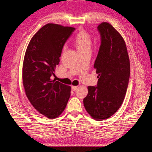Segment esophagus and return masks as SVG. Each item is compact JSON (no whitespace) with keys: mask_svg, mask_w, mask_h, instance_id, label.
Here are the masks:
<instances>
[{"mask_svg":"<svg viewBox=\"0 0 152 152\" xmlns=\"http://www.w3.org/2000/svg\"><path fill=\"white\" fill-rule=\"evenodd\" d=\"M78 87H79L78 86H72V89L73 91H75V90L78 88Z\"/></svg>","mask_w":152,"mask_h":152,"instance_id":"34e87169","label":"esophagus"}]
</instances>
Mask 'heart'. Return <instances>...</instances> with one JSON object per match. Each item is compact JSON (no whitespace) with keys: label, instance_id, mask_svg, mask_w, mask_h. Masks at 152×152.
I'll use <instances>...</instances> for the list:
<instances>
[{"label":"heart","instance_id":"1","mask_svg":"<svg viewBox=\"0 0 152 152\" xmlns=\"http://www.w3.org/2000/svg\"><path fill=\"white\" fill-rule=\"evenodd\" d=\"M73 43L79 53L91 51L93 40L89 33L84 29H81L75 36Z\"/></svg>","mask_w":152,"mask_h":152}]
</instances>
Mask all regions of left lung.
Wrapping results in <instances>:
<instances>
[{"mask_svg":"<svg viewBox=\"0 0 152 152\" xmlns=\"http://www.w3.org/2000/svg\"><path fill=\"white\" fill-rule=\"evenodd\" d=\"M98 29L102 44L94 68L98 74V85L88 86L84 105L89 115L98 121L110 118L121 107L130 76V61L122 36L107 22Z\"/></svg>","mask_w":152,"mask_h":152,"instance_id":"8db88e82","label":"left lung"}]
</instances>
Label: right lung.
I'll list each match as a JSON object with an SVG mask.
<instances>
[{
	"label": "right lung",
	"instance_id": "1",
	"mask_svg": "<svg viewBox=\"0 0 152 152\" xmlns=\"http://www.w3.org/2000/svg\"><path fill=\"white\" fill-rule=\"evenodd\" d=\"M75 30L48 23L33 36L27 46L22 68L23 85L31 105L48 118L59 117L70 98L71 87L52 80L66 40Z\"/></svg>",
	"mask_w": 152,
	"mask_h": 152
}]
</instances>
